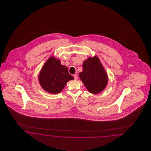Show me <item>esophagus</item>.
Wrapping results in <instances>:
<instances>
[{
    "mask_svg": "<svg viewBox=\"0 0 151 151\" xmlns=\"http://www.w3.org/2000/svg\"><path fill=\"white\" fill-rule=\"evenodd\" d=\"M73 77H74V78H75V80H78V77L76 74H75V75H73Z\"/></svg>",
    "mask_w": 151,
    "mask_h": 151,
    "instance_id": "esophagus-1",
    "label": "esophagus"
}]
</instances>
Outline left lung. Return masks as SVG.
<instances>
[{
	"label": "left lung",
	"instance_id": "8db88e82",
	"mask_svg": "<svg viewBox=\"0 0 151 151\" xmlns=\"http://www.w3.org/2000/svg\"><path fill=\"white\" fill-rule=\"evenodd\" d=\"M82 66L83 71L79 76L88 91L95 94L102 91L107 85L108 78L99 58H89Z\"/></svg>",
	"mask_w": 151,
	"mask_h": 151
}]
</instances>
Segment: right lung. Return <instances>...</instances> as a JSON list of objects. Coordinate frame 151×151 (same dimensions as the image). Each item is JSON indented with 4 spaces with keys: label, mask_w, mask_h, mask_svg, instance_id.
<instances>
[{
    "label": "right lung",
    "mask_w": 151,
    "mask_h": 151,
    "mask_svg": "<svg viewBox=\"0 0 151 151\" xmlns=\"http://www.w3.org/2000/svg\"><path fill=\"white\" fill-rule=\"evenodd\" d=\"M73 79L68 68L61 65L59 60L54 57L47 60L39 75L41 87L46 91L54 94L61 91L67 82Z\"/></svg>",
    "instance_id": "1"
}]
</instances>
